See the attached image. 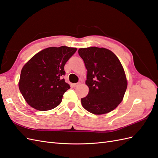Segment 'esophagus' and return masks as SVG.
<instances>
[{
    "label": "esophagus",
    "mask_w": 158,
    "mask_h": 158,
    "mask_svg": "<svg viewBox=\"0 0 158 158\" xmlns=\"http://www.w3.org/2000/svg\"><path fill=\"white\" fill-rule=\"evenodd\" d=\"M80 84H81V83H74V84H73V86H74V87H77V86L80 85Z\"/></svg>",
    "instance_id": "obj_1"
}]
</instances>
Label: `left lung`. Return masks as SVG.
<instances>
[{"instance_id":"left-lung-1","label":"left lung","mask_w":158,"mask_h":158,"mask_svg":"<svg viewBox=\"0 0 158 158\" xmlns=\"http://www.w3.org/2000/svg\"><path fill=\"white\" fill-rule=\"evenodd\" d=\"M87 69L85 84L89 93L81 98L86 110L101 115L114 110L123 101L127 87L125 72L111 50L98 47L79 48Z\"/></svg>"}]
</instances>
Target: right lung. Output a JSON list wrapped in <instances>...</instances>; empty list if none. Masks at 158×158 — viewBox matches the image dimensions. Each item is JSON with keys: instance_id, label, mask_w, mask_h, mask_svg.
I'll return each mask as SVG.
<instances>
[{"instance_id": "add662e5", "label": "right lung", "mask_w": 158, "mask_h": 158, "mask_svg": "<svg viewBox=\"0 0 158 158\" xmlns=\"http://www.w3.org/2000/svg\"><path fill=\"white\" fill-rule=\"evenodd\" d=\"M77 51L68 46L49 47L35 54L23 67L19 88L27 103L47 111L59 105L70 86L62 76L66 62Z\"/></svg>"}]
</instances>
